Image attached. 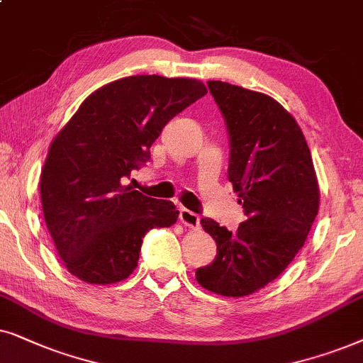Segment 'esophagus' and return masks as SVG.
I'll list each match as a JSON object with an SVG mask.
<instances>
[{
	"instance_id": "esophagus-1",
	"label": "esophagus",
	"mask_w": 363,
	"mask_h": 363,
	"mask_svg": "<svg viewBox=\"0 0 363 363\" xmlns=\"http://www.w3.org/2000/svg\"><path fill=\"white\" fill-rule=\"evenodd\" d=\"M179 220L186 227H189V229H197L199 227V216L189 209H181V212H179Z\"/></svg>"
}]
</instances>
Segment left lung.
<instances>
[{
	"mask_svg": "<svg viewBox=\"0 0 363 363\" xmlns=\"http://www.w3.org/2000/svg\"><path fill=\"white\" fill-rule=\"evenodd\" d=\"M230 139L229 181L247 216L230 232L201 220L217 257L196 270L201 287L244 297L279 277L306 242L320 202L311 149L294 116L274 98L209 81Z\"/></svg>",
	"mask_w": 363,
	"mask_h": 363,
	"instance_id": "8db88e82",
	"label": "left lung"
}]
</instances>
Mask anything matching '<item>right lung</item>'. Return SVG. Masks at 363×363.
Returning <instances> with one entry per match:
<instances>
[{"instance_id": "1", "label": "right lung", "mask_w": 363, "mask_h": 363, "mask_svg": "<svg viewBox=\"0 0 363 363\" xmlns=\"http://www.w3.org/2000/svg\"><path fill=\"white\" fill-rule=\"evenodd\" d=\"M207 93L191 77L129 76L89 94L48 149L40 191L62 264L83 282L108 286L138 267L144 234L176 224L171 201L124 184L151 157L174 116Z\"/></svg>"}]
</instances>
